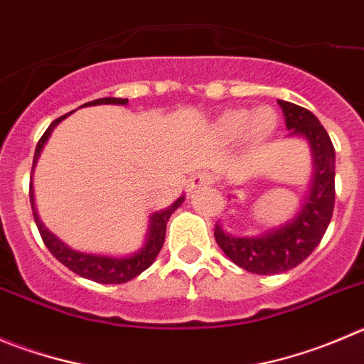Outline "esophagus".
<instances>
[{"label":"esophagus","instance_id":"obj_1","mask_svg":"<svg viewBox=\"0 0 364 364\" xmlns=\"http://www.w3.org/2000/svg\"><path fill=\"white\" fill-rule=\"evenodd\" d=\"M213 183H215V179H213V176L210 172H199V174H196L190 179V190L196 192V190L205 188V186L213 185Z\"/></svg>","mask_w":364,"mask_h":364}]
</instances>
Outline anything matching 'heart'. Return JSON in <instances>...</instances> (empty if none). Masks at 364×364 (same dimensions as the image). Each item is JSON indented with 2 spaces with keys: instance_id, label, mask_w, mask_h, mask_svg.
I'll list each match as a JSON object with an SVG mask.
<instances>
[{
  "instance_id": "heart-1",
  "label": "heart",
  "mask_w": 364,
  "mask_h": 364,
  "mask_svg": "<svg viewBox=\"0 0 364 364\" xmlns=\"http://www.w3.org/2000/svg\"><path fill=\"white\" fill-rule=\"evenodd\" d=\"M277 127V114L269 107H260L253 113L247 109L226 111L217 120L215 129L226 140H237L244 132H250L253 140H266Z\"/></svg>"
}]
</instances>
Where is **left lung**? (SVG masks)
<instances>
[{
    "mask_svg": "<svg viewBox=\"0 0 364 364\" xmlns=\"http://www.w3.org/2000/svg\"><path fill=\"white\" fill-rule=\"evenodd\" d=\"M291 134L309 140L314 158V179L307 201L291 223L262 237H233L215 224L217 244L232 262L255 274H277L304 262L323 239L334 212L336 152L320 120L309 109L278 100Z\"/></svg>",
    "mask_w": 364,
    "mask_h": 364,
    "instance_id": "obj_1",
    "label": "left lung"
}]
</instances>
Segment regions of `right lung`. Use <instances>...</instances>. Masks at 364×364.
<instances>
[{
    "label": "right lung",
    "instance_id": "obj_1",
    "mask_svg": "<svg viewBox=\"0 0 364 364\" xmlns=\"http://www.w3.org/2000/svg\"><path fill=\"white\" fill-rule=\"evenodd\" d=\"M98 104H127V98H97L93 102H87L84 105H98ZM66 114L57 120H53L50 124V127L44 131V134L41 136V140L37 141L36 154H33V163L32 171L36 166L37 158H39L41 151H43L44 144L52 134L53 127L59 124L60 120H64ZM185 201V198H179L168 208L161 210V212L152 213L151 217V230H149V237L145 246L141 247L138 253L131 255V257H124V259H117V257H102V255H90V253H80V251H73L66 246V244L60 242L55 235L44 228L43 223L39 220L36 213V205H33V192H32V183H30V205H32L33 212V220L37 224V230L41 233V239H43L44 246L48 247L50 253L59 260L60 264L68 267L73 273L80 274V277L87 278V280L98 282V284H125V282L132 280L134 277H138L140 273H144L149 266L156 260L158 253L161 251L163 242H165V232H166V220L171 219L172 213L181 206V203Z\"/></svg>",
    "mask_w": 364,
    "mask_h": 364
}]
</instances>
